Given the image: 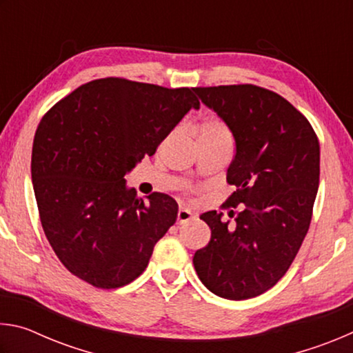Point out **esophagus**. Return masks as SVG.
<instances>
[{
	"instance_id": "obj_1",
	"label": "esophagus",
	"mask_w": 353,
	"mask_h": 353,
	"mask_svg": "<svg viewBox=\"0 0 353 353\" xmlns=\"http://www.w3.org/2000/svg\"><path fill=\"white\" fill-rule=\"evenodd\" d=\"M193 218H194V214H193V212L188 210V208H185V207L179 208V212H177V224H185V223H188V221H191Z\"/></svg>"
}]
</instances>
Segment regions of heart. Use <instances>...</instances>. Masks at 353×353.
Instances as JSON below:
<instances>
[{
	"mask_svg": "<svg viewBox=\"0 0 353 353\" xmlns=\"http://www.w3.org/2000/svg\"><path fill=\"white\" fill-rule=\"evenodd\" d=\"M196 137L198 139H223V137H229V132L218 119H205L204 123L199 124Z\"/></svg>",
	"mask_w": 353,
	"mask_h": 353,
	"instance_id": "obj_1",
	"label": "heart"
}]
</instances>
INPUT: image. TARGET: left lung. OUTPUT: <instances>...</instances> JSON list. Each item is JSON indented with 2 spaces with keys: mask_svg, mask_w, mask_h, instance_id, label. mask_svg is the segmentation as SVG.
<instances>
[{
  "mask_svg": "<svg viewBox=\"0 0 353 353\" xmlns=\"http://www.w3.org/2000/svg\"><path fill=\"white\" fill-rule=\"evenodd\" d=\"M235 139L227 205L244 204L236 224L216 210L201 214L212 229L196 250L194 270L213 294L244 301L272 288L305 238L319 187V141L308 119L280 94L250 85L194 88Z\"/></svg>",
  "mask_w": 353,
  "mask_h": 353,
  "instance_id": "1",
  "label": "left lung"
}]
</instances>
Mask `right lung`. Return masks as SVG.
Here are the masks:
<instances>
[{
	"instance_id": "add662e5",
	"label": "right lung",
	"mask_w": 353,
	"mask_h": 353,
	"mask_svg": "<svg viewBox=\"0 0 353 353\" xmlns=\"http://www.w3.org/2000/svg\"><path fill=\"white\" fill-rule=\"evenodd\" d=\"M191 109H199L194 88L107 77L76 88L41 119L34 194L48 241L76 277L110 290L146 270L179 205L163 193L145 204L124 176Z\"/></svg>"
}]
</instances>
